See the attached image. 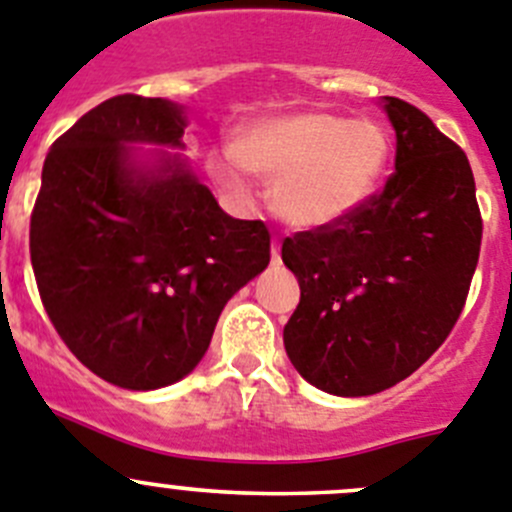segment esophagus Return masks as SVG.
<instances>
[{"mask_svg":"<svg viewBox=\"0 0 512 512\" xmlns=\"http://www.w3.org/2000/svg\"><path fill=\"white\" fill-rule=\"evenodd\" d=\"M272 262H280V242L272 240Z\"/></svg>","mask_w":512,"mask_h":512,"instance_id":"obj_1","label":"esophagus"}]
</instances>
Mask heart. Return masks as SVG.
Masks as SVG:
<instances>
[{
    "label": "heart",
    "mask_w": 512,
    "mask_h": 512,
    "mask_svg": "<svg viewBox=\"0 0 512 512\" xmlns=\"http://www.w3.org/2000/svg\"><path fill=\"white\" fill-rule=\"evenodd\" d=\"M394 141L376 121L305 111L252 126L237 148L212 159V174L237 197L247 169L272 179V209L300 229L338 222L369 202L386 179Z\"/></svg>",
    "instance_id": "1"
}]
</instances>
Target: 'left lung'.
<instances>
[{"mask_svg":"<svg viewBox=\"0 0 512 512\" xmlns=\"http://www.w3.org/2000/svg\"><path fill=\"white\" fill-rule=\"evenodd\" d=\"M384 111L396 131L384 189L283 242L300 283L285 351L305 381L336 396L379 394L414 374L455 328L480 257L465 151L407 100L386 95Z\"/></svg>","mask_w":512,"mask_h":512,"instance_id":"left-lung-1","label":"left lung"}]
</instances>
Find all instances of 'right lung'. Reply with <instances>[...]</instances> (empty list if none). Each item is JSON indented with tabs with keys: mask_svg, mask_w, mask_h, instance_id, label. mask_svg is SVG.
Segmentation results:
<instances>
[{
	"mask_svg": "<svg viewBox=\"0 0 512 512\" xmlns=\"http://www.w3.org/2000/svg\"><path fill=\"white\" fill-rule=\"evenodd\" d=\"M181 105L116 95L52 143L30 257L52 326L80 364L121 389H161L202 361L219 313L270 262L260 219L222 212L179 154Z\"/></svg>",
	"mask_w": 512,
	"mask_h": 512,
	"instance_id": "1",
	"label": "right lung"
}]
</instances>
